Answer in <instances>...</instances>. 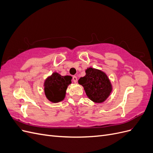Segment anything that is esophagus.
Listing matches in <instances>:
<instances>
[{"mask_svg":"<svg viewBox=\"0 0 153 153\" xmlns=\"http://www.w3.org/2000/svg\"><path fill=\"white\" fill-rule=\"evenodd\" d=\"M73 80L75 83L77 82V77L76 76H73Z\"/></svg>","mask_w":153,"mask_h":153,"instance_id":"1","label":"esophagus"}]
</instances>
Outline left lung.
Listing matches in <instances>:
<instances>
[{
  "mask_svg": "<svg viewBox=\"0 0 153 153\" xmlns=\"http://www.w3.org/2000/svg\"><path fill=\"white\" fill-rule=\"evenodd\" d=\"M86 75L81 77L78 83L84 88L85 93L95 103H102L109 96L112 85L106 74L92 68L85 71Z\"/></svg>",
  "mask_w": 153,
  "mask_h": 153,
  "instance_id": "8db88e82",
  "label": "left lung"
}]
</instances>
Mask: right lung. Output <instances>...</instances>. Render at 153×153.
Segmentation results:
<instances>
[{
	"instance_id": "1",
	"label": "right lung",
	"mask_w": 153,
	"mask_h": 153,
	"mask_svg": "<svg viewBox=\"0 0 153 153\" xmlns=\"http://www.w3.org/2000/svg\"><path fill=\"white\" fill-rule=\"evenodd\" d=\"M71 83L70 76H62L53 73L45 82V93L47 99L53 103L63 100L68 85Z\"/></svg>"
}]
</instances>
